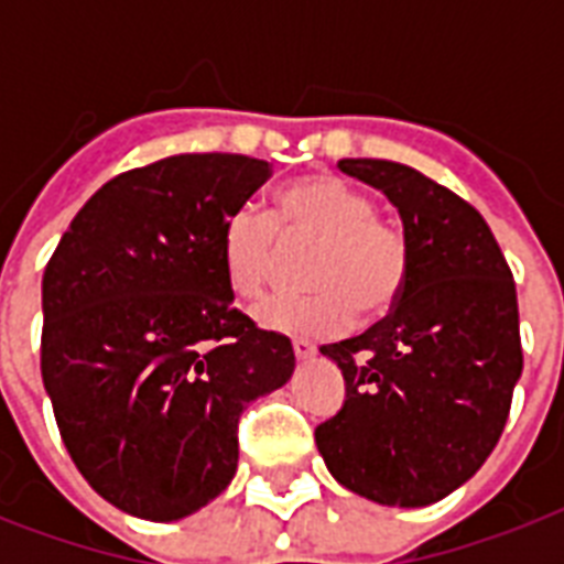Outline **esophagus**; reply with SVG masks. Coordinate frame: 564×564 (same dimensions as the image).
I'll return each mask as SVG.
<instances>
[{"mask_svg": "<svg viewBox=\"0 0 564 564\" xmlns=\"http://www.w3.org/2000/svg\"><path fill=\"white\" fill-rule=\"evenodd\" d=\"M292 351H295L299 360H310V357H316V345L307 343V339H295V343H292Z\"/></svg>", "mask_w": 564, "mask_h": 564, "instance_id": "1", "label": "esophagus"}]
</instances>
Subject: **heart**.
<instances>
[{"label": "heart", "mask_w": 564, "mask_h": 564, "mask_svg": "<svg viewBox=\"0 0 564 564\" xmlns=\"http://www.w3.org/2000/svg\"><path fill=\"white\" fill-rule=\"evenodd\" d=\"M283 248L313 246L304 265L307 295H281L257 310L265 330L290 336H336L362 316H383L410 278V239L398 221L375 213L371 195L316 172L290 181L274 213L239 207L219 237L221 274L239 301H257L272 281Z\"/></svg>", "instance_id": "b5f03b06"}]
</instances>
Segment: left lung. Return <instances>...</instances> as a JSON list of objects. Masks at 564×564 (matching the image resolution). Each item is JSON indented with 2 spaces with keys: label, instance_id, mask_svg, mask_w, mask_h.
Here are the masks:
<instances>
[{
  "label": "left lung",
  "instance_id": "obj_1",
  "mask_svg": "<svg viewBox=\"0 0 564 564\" xmlns=\"http://www.w3.org/2000/svg\"><path fill=\"white\" fill-rule=\"evenodd\" d=\"M380 189L410 239V278L366 334L322 345L345 403L316 427L345 489L383 507H427L480 471L507 424L524 354L516 281L471 204L412 166L345 158Z\"/></svg>",
  "mask_w": 564,
  "mask_h": 564
}]
</instances>
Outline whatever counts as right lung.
<instances>
[{
	"label": "right lung",
	"instance_id": "add662e5",
	"mask_svg": "<svg viewBox=\"0 0 564 564\" xmlns=\"http://www.w3.org/2000/svg\"><path fill=\"white\" fill-rule=\"evenodd\" d=\"M246 154H175L108 181L43 272L40 371L75 468L145 521L228 489L248 403L295 369L286 336L230 301L219 237L263 187Z\"/></svg>",
	"mask_w": 564,
	"mask_h": 564
}]
</instances>
